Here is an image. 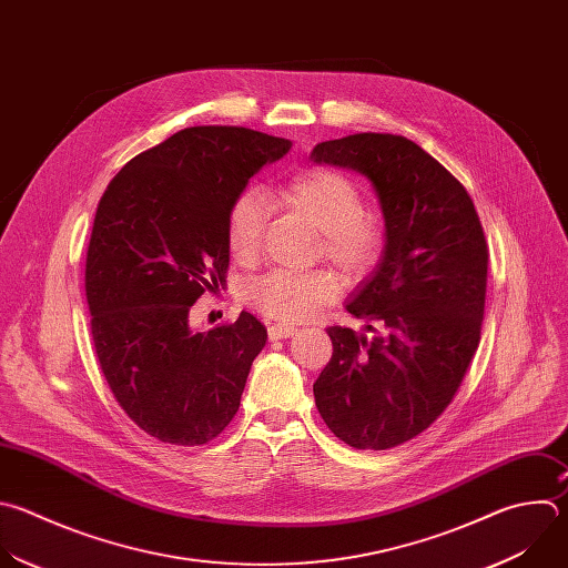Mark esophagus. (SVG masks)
Segmentation results:
<instances>
[{
    "label": "esophagus",
    "instance_id": "esophagus-1",
    "mask_svg": "<svg viewBox=\"0 0 568 568\" xmlns=\"http://www.w3.org/2000/svg\"><path fill=\"white\" fill-rule=\"evenodd\" d=\"M298 329H296V325H292V323H274V325H270L267 327V334H270V338L274 341V338H287V336H294Z\"/></svg>",
    "mask_w": 568,
    "mask_h": 568
}]
</instances>
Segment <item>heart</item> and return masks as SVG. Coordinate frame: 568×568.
Returning <instances> with one entry per match:
<instances>
[{
  "label": "heart",
  "mask_w": 568,
  "mask_h": 568,
  "mask_svg": "<svg viewBox=\"0 0 568 568\" xmlns=\"http://www.w3.org/2000/svg\"><path fill=\"white\" fill-rule=\"evenodd\" d=\"M278 196L321 232L325 258L343 274L361 276L379 261L384 227L361 212V192L343 173L325 166L303 169L283 184ZM267 216L270 203L256 189H245L232 201L225 236L239 261H252L258 254ZM336 294L338 281L327 270H274L247 287L250 305L278 321L310 318Z\"/></svg>",
  "instance_id": "b5f03b06"
}]
</instances>
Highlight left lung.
<instances>
[{"label": "left lung", "instance_id": "8db88e82", "mask_svg": "<svg viewBox=\"0 0 568 568\" xmlns=\"http://www.w3.org/2000/svg\"><path fill=\"white\" fill-rule=\"evenodd\" d=\"M310 158L365 175L386 245L345 310L372 338L332 325V358L314 384L327 428L358 450H388L424 433L453 402L477 352L488 247L464 184L404 135L354 133Z\"/></svg>", "mask_w": 568, "mask_h": 568}]
</instances>
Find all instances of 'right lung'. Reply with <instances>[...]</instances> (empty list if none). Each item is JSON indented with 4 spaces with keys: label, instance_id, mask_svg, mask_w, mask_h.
Wrapping results in <instances>:
<instances>
[{
    "label": "right lung",
    "instance_id": "1",
    "mask_svg": "<svg viewBox=\"0 0 568 568\" xmlns=\"http://www.w3.org/2000/svg\"><path fill=\"white\" fill-rule=\"evenodd\" d=\"M290 146L245 126H189L129 160L100 199L84 274L95 354L122 410L164 444H207L239 413L267 329L241 312L196 332L189 310L225 283L232 201Z\"/></svg>",
    "mask_w": 568,
    "mask_h": 568
}]
</instances>
